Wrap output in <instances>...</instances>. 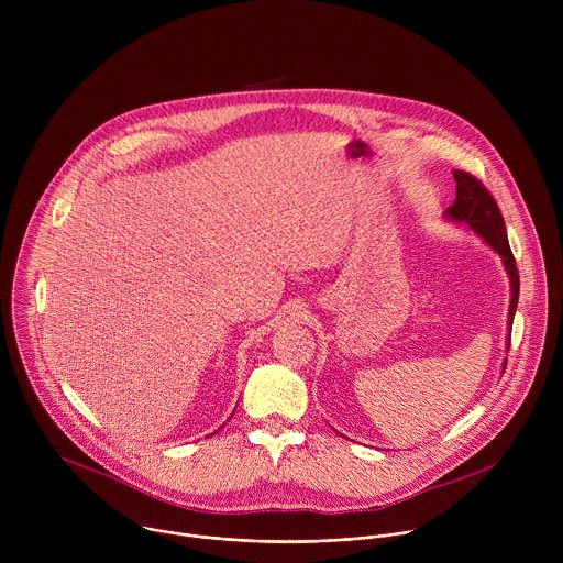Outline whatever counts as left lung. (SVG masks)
Segmentation results:
<instances>
[{"label":"left lung","instance_id":"left-lung-1","mask_svg":"<svg viewBox=\"0 0 563 563\" xmlns=\"http://www.w3.org/2000/svg\"><path fill=\"white\" fill-rule=\"evenodd\" d=\"M454 180H456V200H454V205H450L445 209V218L470 227L481 240H486V243L501 256L506 274L510 278L512 296H510V309H508V323L512 328V318H515L517 300H519V272H517L515 256L510 252L504 216H501L493 194L474 176H470L465 172H454ZM508 345H510V341H508Z\"/></svg>","mask_w":563,"mask_h":563}]
</instances>
